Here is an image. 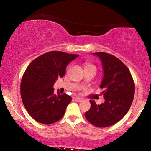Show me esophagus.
<instances>
[{"label": "esophagus", "mask_w": 151, "mask_h": 151, "mask_svg": "<svg viewBox=\"0 0 151 151\" xmlns=\"http://www.w3.org/2000/svg\"><path fill=\"white\" fill-rule=\"evenodd\" d=\"M73 99L74 100V101H77V102H81L83 100L82 99L79 98V97H73Z\"/></svg>", "instance_id": "34e87169"}]
</instances>
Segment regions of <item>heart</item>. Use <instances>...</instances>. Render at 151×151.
<instances>
[{
    "mask_svg": "<svg viewBox=\"0 0 151 151\" xmlns=\"http://www.w3.org/2000/svg\"><path fill=\"white\" fill-rule=\"evenodd\" d=\"M86 67H95L92 65H90V64H86L85 68H86Z\"/></svg>",
    "mask_w": 151,
    "mask_h": 151,
    "instance_id": "b5f03b06",
    "label": "heart"
}]
</instances>
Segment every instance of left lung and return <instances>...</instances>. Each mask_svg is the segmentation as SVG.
Here are the masks:
<instances>
[{
	"instance_id": "left-lung-1",
	"label": "left lung",
	"mask_w": 151,
	"mask_h": 151,
	"mask_svg": "<svg viewBox=\"0 0 151 151\" xmlns=\"http://www.w3.org/2000/svg\"><path fill=\"white\" fill-rule=\"evenodd\" d=\"M99 58L104 77L100 87L105 101L97 105L90 100L91 108L86 119L93 126L108 127L116 124L129 111L134 97L135 84L131 72L124 62L110 54L93 53Z\"/></svg>"
}]
</instances>
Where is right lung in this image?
Masks as SVG:
<instances>
[{
  "mask_svg": "<svg viewBox=\"0 0 151 151\" xmlns=\"http://www.w3.org/2000/svg\"><path fill=\"white\" fill-rule=\"evenodd\" d=\"M79 55L48 52L32 61L22 75L20 94L30 116L37 122L51 124L62 119L72 97L54 93L53 84L65 74L68 64Z\"/></svg>",
  "mask_w": 151,
  "mask_h": 151,
  "instance_id": "1",
  "label": "right lung"
}]
</instances>
